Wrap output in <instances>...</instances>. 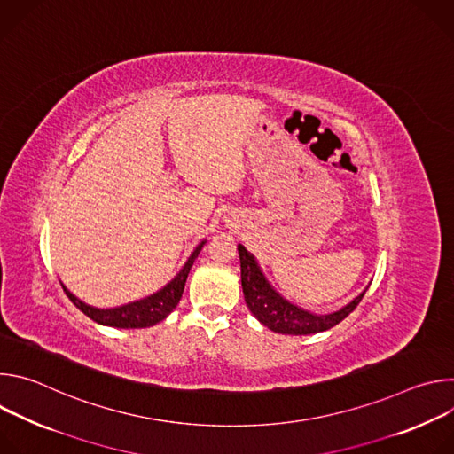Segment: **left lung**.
<instances>
[{
  "instance_id": "obj_1",
  "label": "left lung",
  "mask_w": 454,
  "mask_h": 454,
  "mask_svg": "<svg viewBox=\"0 0 454 454\" xmlns=\"http://www.w3.org/2000/svg\"><path fill=\"white\" fill-rule=\"evenodd\" d=\"M237 249L240 258V282L246 305L264 327L278 334L307 336L329 331L357 307L366 289L370 287L366 286L354 300L334 312L316 314L282 296L264 275L256 256L249 253L242 244H239Z\"/></svg>"
}]
</instances>
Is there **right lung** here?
Masks as SVG:
<instances>
[{"label": "right lung", "mask_w": 454, "mask_h": 454, "mask_svg": "<svg viewBox=\"0 0 454 454\" xmlns=\"http://www.w3.org/2000/svg\"><path fill=\"white\" fill-rule=\"evenodd\" d=\"M207 244V240H201L193 251L190 253V256L186 258V262L183 264V268L176 273V277L165 284L161 289H158L156 293L144 296L140 300L129 301L123 305H116V307H109V309H100L95 305H90L86 301H82L81 298H77L67 286H62L64 293L68 294V298L86 314L90 316L93 321L100 323V325L106 327H116V329H145V327H153L156 323L163 321L179 303L183 289H184V282L186 277L190 273V268L196 262L198 254L201 253L203 246Z\"/></svg>", "instance_id": "right-lung-1"}]
</instances>
